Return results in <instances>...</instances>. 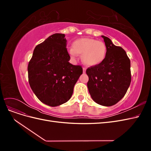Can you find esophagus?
I'll return each mask as SVG.
<instances>
[{
  "mask_svg": "<svg viewBox=\"0 0 151 151\" xmlns=\"http://www.w3.org/2000/svg\"><path fill=\"white\" fill-rule=\"evenodd\" d=\"M86 68L85 67H83V73L86 72Z\"/></svg>",
  "mask_w": 151,
  "mask_h": 151,
  "instance_id": "1",
  "label": "esophagus"
}]
</instances>
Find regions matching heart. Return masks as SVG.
Here are the masks:
<instances>
[{
    "label": "heart",
    "instance_id": "heart-1",
    "mask_svg": "<svg viewBox=\"0 0 151 151\" xmlns=\"http://www.w3.org/2000/svg\"><path fill=\"white\" fill-rule=\"evenodd\" d=\"M70 57L75 59L77 53L82 55V60L88 66L101 63L106 58L107 48L101 41L92 38H80L73 43V48L68 50Z\"/></svg>",
    "mask_w": 151,
    "mask_h": 151
}]
</instances>
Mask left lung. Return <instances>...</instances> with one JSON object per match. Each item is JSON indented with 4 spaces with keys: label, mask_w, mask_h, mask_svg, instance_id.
Segmentation results:
<instances>
[{
    "label": "left lung",
    "mask_w": 151,
    "mask_h": 151,
    "mask_svg": "<svg viewBox=\"0 0 151 151\" xmlns=\"http://www.w3.org/2000/svg\"><path fill=\"white\" fill-rule=\"evenodd\" d=\"M107 48L106 58L100 64L87 68L88 88L91 98L102 106H111L123 98L131 83L130 60L122 47L101 36Z\"/></svg>",
    "instance_id": "8db88e82"
}]
</instances>
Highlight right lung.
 Listing matches in <instances>:
<instances>
[{"label": "right lung", "instance_id": "add662e5", "mask_svg": "<svg viewBox=\"0 0 151 151\" xmlns=\"http://www.w3.org/2000/svg\"><path fill=\"white\" fill-rule=\"evenodd\" d=\"M65 35L53 34L38 45L28 66L31 89L41 101L57 106L68 101L83 74L81 65L68 61Z\"/></svg>", "mask_w": 151, "mask_h": 151}]
</instances>
